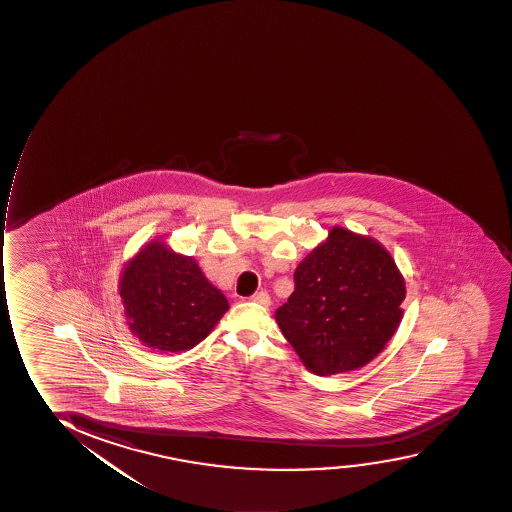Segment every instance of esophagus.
Here are the masks:
<instances>
[{"instance_id":"1","label":"esophagus","mask_w":512,"mask_h":512,"mask_svg":"<svg viewBox=\"0 0 512 512\" xmlns=\"http://www.w3.org/2000/svg\"><path fill=\"white\" fill-rule=\"evenodd\" d=\"M251 299L254 302H258V304H263V306H270L271 304L270 294L266 290H259Z\"/></svg>"}]
</instances>
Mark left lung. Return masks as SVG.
<instances>
[{
    "label": "left lung",
    "instance_id": "obj_1",
    "mask_svg": "<svg viewBox=\"0 0 512 512\" xmlns=\"http://www.w3.org/2000/svg\"><path fill=\"white\" fill-rule=\"evenodd\" d=\"M296 289L275 313L302 364L316 375L358 370L394 337L406 285L387 249L333 227L294 271Z\"/></svg>",
    "mask_w": 512,
    "mask_h": 512
}]
</instances>
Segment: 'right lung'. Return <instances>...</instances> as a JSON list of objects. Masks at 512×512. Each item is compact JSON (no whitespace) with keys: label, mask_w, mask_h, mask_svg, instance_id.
<instances>
[{"label":"right lung","mask_w":512,"mask_h":512,"mask_svg":"<svg viewBox=\"0 0 512 512\" xmlns=\"http://www.w3.org/2000/svg\"><path fill=\"white\" fill-rule=\"evenodd\" d=\"M120 299L130 332L161 352L192 349L210 335L228 309L191 256L149 242L125 265Z\"/></svg>","instance_id":"1"}]
</instances>
